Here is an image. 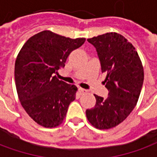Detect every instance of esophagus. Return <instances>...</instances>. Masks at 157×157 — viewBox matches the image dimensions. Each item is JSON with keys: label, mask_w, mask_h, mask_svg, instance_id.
I'll return each instance as SVG.
<instances>
[{"label": "esophagus", "mask_w": 157, "mask_h": 157, "mask_svg": "<svg viewBox=\"0 0 157 157\" xmlns=\"http://www.w3.org/2000/svg\"><path fill=\"white\" fill-rule=\"evenodd\" d=\"M78 91L79 92H80V94H84V93H86V92H87L86 90H85V89H83V88H81V87L78 89Z\"/></svg>", "instance_id": "obj_1"}]
</instances>
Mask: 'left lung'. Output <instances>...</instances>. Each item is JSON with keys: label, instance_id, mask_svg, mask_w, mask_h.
Returning <instances> with one entry per match:
<instances>
[{"label": "left lung", "instance_id": "1", "mask_svg": "<svg viewBox=\"0 0 157 157\" xmlns=\"http://www.w3.org/2000/svg\"><path fill=\"white\" fill-rule=\"evenodd\" d=\"M97 49L109 97L94 94L95 107L86 111L92 126L99 129L115 127L127 118L138 102L144 82V69L131 43L117 33L88 39Z\"/></svg>", "mask_w": 157, "mask_h": 157}]
</instances>
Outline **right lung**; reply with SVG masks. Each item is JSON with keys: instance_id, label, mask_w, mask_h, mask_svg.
<instances>
[{"instance_id": "obj_1", "label": "right lung", "mask_w": 157, "mask_h": 157, "mask_svg": "<svg viewBox=\"0 0 157 157\" xmlns=\"http://www.w3.org/2000/svg\"><path fill=\"white\" fill-rule=\"evenodd\" d=\"M85 41V38L70 39L44 30L29 39L19 51L14 71L16 88L22 108L38 124L55 128L65 118L77 87L54 75Z\"/></svg>"}]
</instances>
